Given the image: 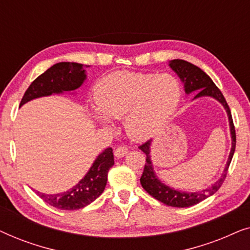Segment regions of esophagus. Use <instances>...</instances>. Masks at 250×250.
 <instances>
[{
	"mask_svg": "<svg viewBox=\"0 0 250 250\" xmlns=\"http://www.w3.org/2000/svg\"><path fill=\"white\" fill-rule=\"evenodd\" d=\"M127 152H128V148L125 146H119L115 149V156L117 157V158H122V157H124Z\"/></svg>",
	"mask_w": 250,
	"mask_h": 250,
	"instance_id": "34e87169",
	"label": "esophagus"
}]
</instances>
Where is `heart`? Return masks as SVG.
I'll return each mask as SVG.
<instances>
[{
	"mask_svg": "<svg viewBox=\"0 0 250 250\" xmlns=\"http://www.w3.org/2000/svg\"><path fill=\"white\" fill-rule=\"evenodd\" d=\"M180 82L169 74L117 71L94 85L97 115L102 124L125 117L126 133L133 139L150 138L165 124L179 104Z\"/></svg>",
	"mask_w": 250,
	"mask_h": 250,
	"instance_id": "b5f03b06",
	"label": "heart"
}]
</instances>
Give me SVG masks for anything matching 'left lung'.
I'll return each instance as SVG.
<instances>
[{"mask_svg": "<svg viewBox=\"0 0 250 250\" xmlns=\"http://www.w3.org/2000/svg\"><path fill=\"white\" fill-rule=\"evenodd\" d=\"M169 67L179 75L181 81L183 82L184 91H186L187 94L192 93V92H197V94L194 95V99L200 97H211L216 99L217 101H220L228 112L229 123H230L232 148L230 151V156H229L227 166H225L224 168V172L222 174L221 179L218 180L217 182H215L210 188H208V189L203 191H198V192H183V191L172 189V188L167 187L166 184L160 182L158 177L156 176L155 172H153L152 163L151 159H150V146H151V140H148V141L139 146V149H141L146 156L145 169H143L142 176L141 179H140V182H141L143 189H145L150 196H152L157 200L162 201L163 204L167 205V206L190 207L205 200L206 198L211 196V194H214L218 189H220L222 184H223L225 177H227L229 166H230L232 157H233L235 150V129L233 121H232L231 110L230 108H229L227 100H225V98L223 97V94H222L220 88L214 84V82L210 80V77L208 76L204 70H201L199 67L194 66V64L188 62L186 60L181 59H174L172 61H169Z\"/></svg>", "mask_w": 250, "mask_h": 250, "instance_id": "left-lung-1", "label": "left lung"}]
</instances>
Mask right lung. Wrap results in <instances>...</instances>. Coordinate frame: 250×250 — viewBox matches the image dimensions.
<instances>
[{
	"label": "right lung",
	"mask_w": 250,
	"mask_h": 250,
	"mask_svg": "<svg viewBox=\"0 0 250 250\" xmlns=\"http://www.w3.org/2000/svg\"><path fill=\"white\" fill-rule=\"evenodd\" d=\"M83 67V64L77 62L53 64L29 85L20 102V107L33 99L76 90L86 78ZM112 165L114 153L111 148H107L94 160L86 175L71 189L57 194H45L39 191L36 193L45 203L58 209H81L90 205L104 192L107 184L108 172Z\"/></svg>",
	"instance_id": "1"
}]
</instances>
